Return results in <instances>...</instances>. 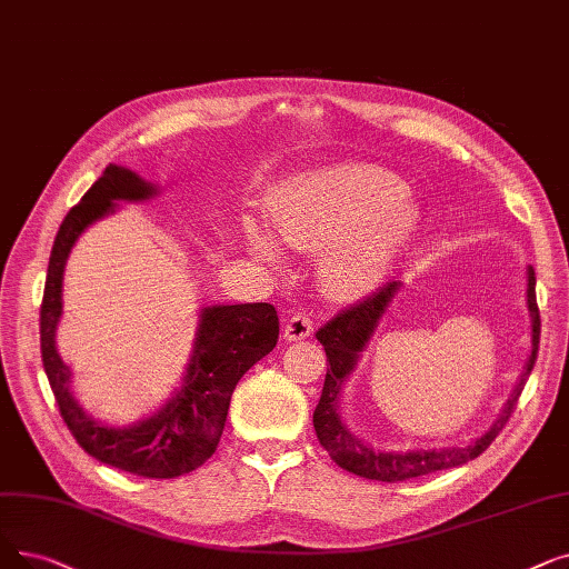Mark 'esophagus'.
<instances>
[{"label":"esophagus","instance_id":"34e87169","mask_svg":"<svg viewBox=\"0 0 569 569\" xmlns=\"http://www.w3.org/2000/svg\"><path fill=\"white\" fill-rule=\"evenodd\" d=\"M311 332H313V320L307 313H295L288 318L283 337L288 341H302V339L311 337Z\"/></svg>","mask_w":569,"mask_h":569}]
</instances>
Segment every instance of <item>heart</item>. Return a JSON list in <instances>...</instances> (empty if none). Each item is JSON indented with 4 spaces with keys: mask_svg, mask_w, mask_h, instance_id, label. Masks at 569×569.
<instances>
[{
    "mask_svg": "<svg viewBox=\"0 0 569 569\" xmlns=\"http://www.w3.org/2000/svg\"><path fill=\"white\" fill-rule=\"evenodd\" d=\"M407 192L375 167L313 169L274 190L271 223L288 249L318 253L320 283L332 298L360 300L386 281L421 226V209ZM246 234L260 260H283L279 241L256 220Z\"/></svg>",
    "mask_w": 569,
    "mask_h": 569,
    "instance_id": "b5f03b06",
    "label": "heart"
}]
</instances>
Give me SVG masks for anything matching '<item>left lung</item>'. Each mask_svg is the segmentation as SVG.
I'll return each instance as SVG.
<instances>
[{"label":"left lung","instance_id":"obj_1","mask_svg":"<svg viewBox=\"0 0 569 569\" xmlns=\"http://www.w3.org/2000/svg\"><path fill=\"white\" fill-rule=\"evenodd\" d=\"M402 290L400 281H390L383 286L379 292H375L372 298H367L365 302L346 309L337 318H332L326 328H320L316 332V339L323 343L326 356H328V375L323 383V392H320L318 407L313 411V428L316 435L323 443V449L330 453V458L346 469V472L358 475L362 479H372V481H407L413 477H426L432 472H439V469H451L460 467L469 460H475L481 456L500 430L507 426L509 416L518 402V395H521L535 360H537V346H539V309L535 300V269L528 264L526 269V307L530 313V356L526 360V367L521 372V379H518L516 388L511 390L509 400L505 402L502 411L498 413L492 426L477 439L469 443H462V447H443V449H413V451H381L375 449L372 443H367L358 435L351 432V428L346 426L341 418V392L346 381L351 379V375L358 369L362 351H367L369 341H372L381 318L390 309V305L398 298V292Z\"/></svg>","mask_w":569,"mask_h":569}]
</instances>
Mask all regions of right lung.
<instances>
[{"label":"right lung","mask_w":569,"mask_h":569,"mask_svg":"<svg viewBox=\"0 0 569 569\" xmlns=\"http://www.w3.org/2000/svg\"><path fill=\"white\" fill-rule=\"evenodd\" d=\"M160 188L137 171L109 164L58 230L41 302V360L60 413L79 447L104 465L146 479H174L204 465L226 428L239 379L279 341V316L267 302L211 305L200 309L181 386L158 411L116 428L90 416L71 392V372L58 353L64 264L79 237L118 211L120 202L153 200Z\"/></svg>","instance_id":"add662e5"}]
</instances>
